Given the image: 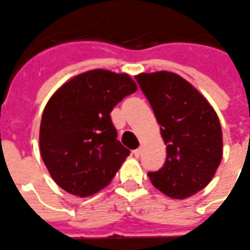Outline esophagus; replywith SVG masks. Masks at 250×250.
<instances>
[{
	"mask_svg": "<svg viewBox=\"0 0 250 250\" xmlns=\"http://www.w3.org/2000/svg\"><path fill=\"white\" fill-rule=\"evenodd\" d=\"M133 156L136 157V158H139V156H141V149H134L133 150Z\"/></svg>",
	"mask_w": 250,
	"mask_h": 250,
	"instance_id": "esophagus-1",
	"label": "esophagus"
}]
</instances>
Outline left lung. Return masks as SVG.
<instances>
[{
	"instance_id": "1",
	"label": "left lung",
	"mask_w": 250,
	"mask_h": 250,
	"mask_svg": "<svg viewBox=\"0 0 250 250\" xmlns=\"http://www.w3.org/2000/svg\"><path fill=\"white\" fill-rule=\"evenodd\" d=\"M161 125L167 146L163 167L148 172L157 189L175 199L199 192L222 161V128L217 113L189 82L172 72L136 76Z\"/></svg>"
}]
</instances>
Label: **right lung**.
Masks as SVG:
<instances>
[{"instance_id": "add662e5", "label": "right lung", "mask_w": 250, "mask_h": 250, "mask_svg": "<svg viewBox=\"0 0 250 250\" xmlns=\"http://www.w3.org/2000/svg\"><path fill=\"white\" fill-rule=\"evenodd\" d=\"M136 91L128 75L93 69L72 78L51 97L42 114L40 148L62 189L87 197L112 181L130 150L117 139L109 113Z\"/></svg>"}]
</instances>
